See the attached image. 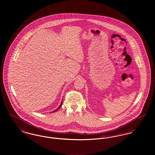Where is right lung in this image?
I'll use <instances>...</instances> for the list:
<instances>
[{"label": "right lung", "instance_id": "add662e5", "mask_svg": "<svg viewBox=\"0 0 155 155\" xmlns=\"http://www.w3.org/2000/svg\"><path fill=\"white\" fill-rule=\"evenodd\" d=\"M62 102H61V103L60 105L59 106V107L58 108H57V109H55V110H54V111H53V112H55V111H57V110H58L60 108H61V105H62Z\"/></svg>", "mask_w": 155, "mask_h": 155}]
</instances>
